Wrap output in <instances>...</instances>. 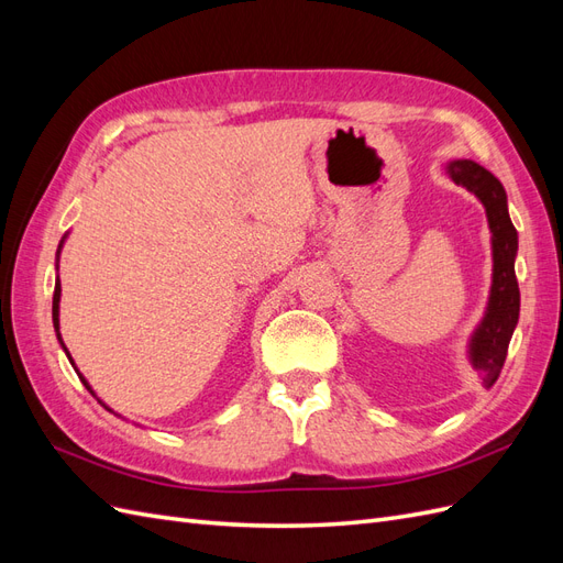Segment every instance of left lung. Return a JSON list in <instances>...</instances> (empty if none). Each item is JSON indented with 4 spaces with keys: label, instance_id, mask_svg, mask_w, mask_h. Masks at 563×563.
I'll list each match as a JSON object with an SVG mask.
<instances>
[{
    "label": "left lung",
    "instance_id": "obj_1",
    "mask_svg": "<svg viewBox=\"0 0 563 563\" xmlns=\"http://www.w3.org/2000/svg\"><path fill=\"white\" fill-rule=\"evenodd\" d=\"M446 174L455 185H463L467 192L484 203L490 230V294L486 312L482 321L476 323L467 343V360L472 368L479 371L482 385L490 387L500 376L509 340H512L519 321V284L515 275L519 236L507 211V192L496 176L472 159L449 162Z\"/></svg>",
    "mask_w": 563,
    "mask_h": 563
}]
</instances>
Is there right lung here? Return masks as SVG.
Returning a JSON list of instances; mask_svg holds the SVG:
<instances>
[{"label": "right lung", "instance_id": "obj_1", "mask_svg": "<svg viewBox=\"0 0 563 563\" xmlns=\"http://www.w3.org/2000/svg\"><path fill=\"white\" fill-rule=\"evenodd\" d=\"M65 240H67V234L63 236V240H60V244H58V251H56V272H58V261H60V251H63V244H65ZM51 312H54V329H56V338H58V343H60L63 352L67 354V360H70V364L75 366V362H73V356H70V352H67V347H65V343H63V338H60V319H58V314H60V279H58V275H56V291H54V310H51ZM75 371H77V366H75ZM77 376H79V380L84 383V387H87V389L91 391V395L96 397V391H93V387L89 385V380H87V378H84L79 371H77ZM96 399H98V397H96ZM98 404H100V406H106L110 413H114V411H112V408H110V406H108V404H106L103 399H98ZM114 416H117V413H114ZM119 418H122V416H119Z\"/></svg>", "mask_w": 563, "mask_h": 563}]
</instances>
